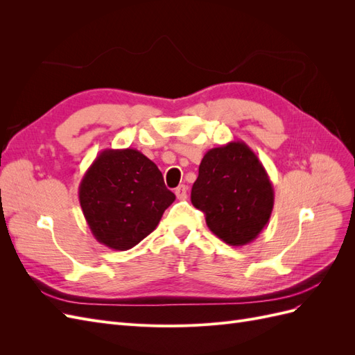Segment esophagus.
Wrapping results in <instances>:
<instances>
[{
	"instance_id": "1",
	"label": "esophagus",
	"mask_w": 355,
	"mask_h": 355,
	"mask_svg": "<svg viewBox=\"0 0 355 355\" xmlns=\"http://www.w3.org/2000/svg\"><path fill=\"white\" fill-rule=\"evenodd\" d=\"M187 192H188V188L185 185H179L176 189H175V194L178 197V200H187Z\"/></svg>"
}]
</instances>
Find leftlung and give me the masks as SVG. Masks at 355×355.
Returning a JSON list of instances; mask_svg holds the SVG:
<instances>
[{
  "label": "left lung",
  "mask_w": 355,
  "mask_h": 355,
  "mask_svg": "<svg viewBox=\"0 0 355 355\" xmlns=\"http://www.w3.org/2000/svg\"><path fill=\"white\" fill-rule=\"evenodd\" d=\"M191 202L206 214L209 230L230 245H245L270 222L274 188L245 142L234 141L204 154Z\"/></svg>",
  "instance_id": "left-lung-1"
}]
</instances>
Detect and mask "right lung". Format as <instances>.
Returning a JSON list of instances; mask_svg holds the SVG:
<instances>
[{"label": "right lung", "mask_w": 355, "mask_h": 355, "mask_svg": "<svg viewBox=\"0 0 355 355\" xmlns=\"http://www.w3.org/2000/svg\"><path fill=\"white\" fill-rule=\"evenodd\" d=\"M78 198L93 237L121 252L151 234L176 200L155 163L133 148L103 149L84 173Z\"/></svg>", "instance_id": "obj_1"}]
</instances>
